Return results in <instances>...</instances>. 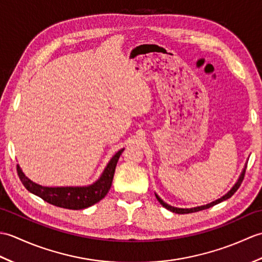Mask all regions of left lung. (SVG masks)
Here are the masks:
<instances>
[{
  "mask_svg": "<svg viewBox=\"0 0 262 262\" xmlns=\"http://www.w3.org/2000/svg\"><path fill=\"white\" fill-rule=\"evenodd\" d=\"M246 168H247V165L244 166V169H243V171H242V173H241L240 178H238L236 183H235L234 186L232 187V189H231V190H230L229 192L225 193L223 197H221V198H219L217 200H215V202H211L210 204H207V205L198 206V207H193V208H178V207H173V206H170V205H168L166 203H164L163 200L161 199L157 193H155V197H157V199L159 200V203H160L161 205H162L163 207H165L166 209L173 211V213H177V214H189V213H194V211H199V210H203V209H207V208H209V207H213V206L216 205V204L222 203V202H223V200H226V199L231 198V197L233 196V194H234V192L237 190L238 188H240L241 183H242V181H243V179H244V174H246Z\"/></svg>",
  "mask_w": 262,
  "mask_h": 262,
  "instance_id": "obj_1",
  "label": "left lung"
}]
</instances>
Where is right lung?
I'll list each match as a JSON object with an SVG mask.
<instances>
[{
  "mask_svg": "<svg viewBox=\"0 0 262 262\" xmlns=\"http://www.w3.org/2000/svg\"><path fill=\"white\" fill-rule=\"evenodd\" d=\"M124 148L117 152L105 166L101 177L92 185L86 187H43L28 179L19 164L16 165V171L22 185L27 188L28 191L57 207L77 210L97 204L108 193L113 183L117 162Z\"/></svg>",
  "mask_w": 262,
  "mask_h": 262,
  "instance_id": "right-lung-1",
  "label": "right lung"
}]
</instances>
